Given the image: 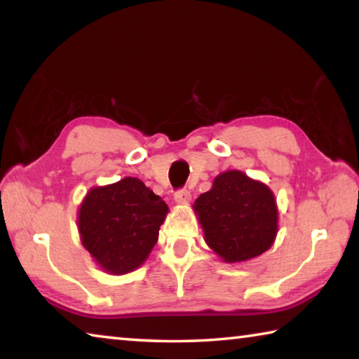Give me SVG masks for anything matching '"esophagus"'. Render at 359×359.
Segmentation results:
<instances>
[{"instance_id":"obj_1","label":"esophagus","mask_w":359,"mask_h":359,"mask_svg":"<svg viewBox=\"0 0 359 359\" xmlns=\"http://www.w3.org/2000/svg\"><path fill=\"white\" fill-rule=\"evenodd\" d=\"M174 199L177 204H187V203H190L191 194H190V191L185 190V188H182V190H177L174 193Z\"/></svg>"}]
</instances>
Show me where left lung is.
<instances>
[{
	"label": "left lung",
	"instance_id": "obj_1",
	"mask_svg": "<svg viewBox=\"0 0 359 359\" xmlns=\"http://www.w3.org/2000/svg\"><path fill=\"white\" fill-rule=\"evenodd\" d=\"M208 245L226 263H241L269 250L277 236L274 193L241 171L217 175L193 205Z\"/></svg>",
	"mask_w": 359,
	"mask_h": 359
}]
</instances>
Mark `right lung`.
Returning a JSON list of instances; mask_svg holds the SVG:
<instances>
[{"mask_svg": "<svg viewBox=\"0 0 359 359\" xmlns=\"http://www.w3.org/2000/svg\"><path fill=\"white\" fill-rule=\"evenodd\" d=\"M168 210L136 177L95 187L79 209L82 245L109 274H128L147 259Z\"/></svg>", "mask_w": 359, "mask_h": 359, "instance_id": "1", "label": "right lung"}]
</instances>
